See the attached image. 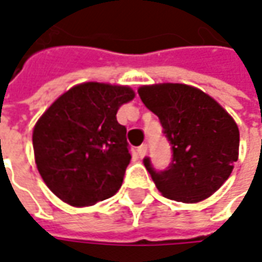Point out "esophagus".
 I'll return each mask as SVG.
<instances>
[{
	"label": "esophagus",
	"instance_id": "34e87169",
	"mask_svg": "<svg viewBox=\"0 0 262 262\" xmlns=\"http://www.w3.org/2000/svg\"><path fill=\"white\" fill-rule=\"evenodd\" d=\"M146 153H147V144H142V146L137 147V156H139L140 159H143V157L146 156Z\"/></svg>",
	"mask_w": 262,
	"mask_h": 262
}]
</instances>
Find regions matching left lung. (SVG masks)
<instances>
[{
	"label": "left lung",
	"mask_w": 262,
	"mask_h": 262,
	"mask_svg": "<svg viewBox=\"0 0 262 262\" xmlns=\"http://www.w3.org/2000/svg\"><path fill=\"white\" fill-rule=\"evenodd\" d=\"M146 108L157 115L172 159L157 171L143 163L165 198L193 203L209 198L230 177L238 157L240 133L230 115L205 92L185 84L139 88Z\"/></svg>",
	"instance_id": "8db88e82"
}]
</instances>
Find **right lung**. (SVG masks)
Masks as SVG:
<instances>
[{"label": "right lung", "instance_id": "add662e5", "mask_svg": "<svg viewBox=\"0 0 262 262\" xmlns=\"http://www.w3.org/2000/svg\"><path fill=\"white\" fill-rule=\"evenodd\" d=\"M133 98L129 86L85 82L56 99L37 120L35 160L56 196L81 208L119 191L132 156L116 112Z\"/></svg>", "mask_w": 262, "mask_h": 262}]
</instances>
